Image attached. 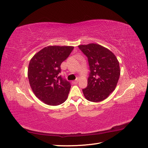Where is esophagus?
Here are the masks:
<instances>
[{"mask_svg":"<svg viewBox=\"0 0 148 148\" xmlns=\"http://www.w3.org/2000/svg\"><path fill=\"white\" fill-rule=\"evenodd\" d=\"M78 82V78H77V79H76L75 80V81L73 82V83L74 84H77Z\"/></svg>","mask_w":148,"mask_h":148,"instance_id":"obj_1","label":"esophagus"}]
</instances>
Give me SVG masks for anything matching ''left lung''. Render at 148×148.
I'll return each instance as SVG.
<instances>
[{
  "label": "left lung",
  "mask_w": 148,
  "mask_h": 148,
  "mask_svg": "<svg viewBox=\"0 0 148 148\" xmlns=\"http://www.w3.org/2000/svg\"><path fill=\"white\" fill-rule=\"evenodd\" d=\"M78 47L88 57L90 70L88 86L83 89L85 98L95 102L106 99L115 90L120 77L117 57L99 44L91 43Z\"/></svg>",
  "instance_id": "obj_1"
}]
</instances>
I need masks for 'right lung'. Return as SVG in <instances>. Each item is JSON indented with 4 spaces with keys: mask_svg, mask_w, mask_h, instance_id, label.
Masks as SVG:
<instances>
[{
    "mask_svg": "<svg viewBox=\"0 0 148 148\" xmlns=\"http://www.w3.org/2000/svg\"><path fill=\"white\" fill-rule=\"evenodd\" d=\"M73 46H47L31 59L28 77L30 86L39 99L50 106H58L67 99L71 84L58 75L60 65L73 50Z\"/></svg>",
    "mask_w": 148,
    "mask_h": 148,
    "instance_id": "add662e5",
    "label": "right lung"
}]
</instances>
